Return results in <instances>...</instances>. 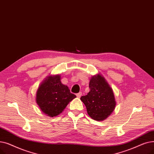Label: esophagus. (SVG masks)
Masks as SVG:
<instances>
[{"instance_id": "1", "label": "esophagus", "mask_w": 154, "mask_h": 154, "mask_svg": "<svg viewBox=\"0 0 154 154\" xmlns=\"http://www.w3.org/2000/svg\"><path fill=\"white\" fill-rule=\"evenodd\" d=\"M82 95V92H79V93H78L76 94V96H77L78 98H80V97H81Z\"/></svg>"}]
</instances>
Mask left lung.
Masks as SVG:
<instances>
[{
  "mask_svg": "<svg viewBox=\"0 0 154 154\" xmlns=\"http://www.w3.org/2000/svg\"><path fill=\"white\" fill-rule=\"evenodd\" d=\"M89 88L90 92L80 99L92 119L103 121L112 113L115 108L113 91L105 78L100 74L91 77Z\"/></svg>",
  "mask_w": 154,
  "mask_h": 154,
  "instance_id": "8db88e82",
  "label": "left lung"
}]
</instances>
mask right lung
Returning a JSON list of instances; mask_svg holds the SVG:
<instances>
[{"label":"right lung","instance_id":"add662e5","mask_svg":"<svg viewBox=\"0 0 154 154\" xmlns=\"http://www.w3.org/2000/svg\"><path fill=\"white\" fill-rule=\"evenodd\" d=\"M75 94L61 83L60 75L49 76L42 82L36 93V103L41 111L50 117L60 114Z\"/></svg>","mask_w":154,"mask_h":154}]
</instances>
